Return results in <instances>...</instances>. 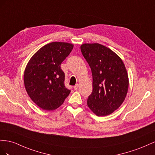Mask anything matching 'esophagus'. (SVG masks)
<instances>
[{
    "label": "esophagus",
    "instance_id": "34e87169",
    "mask_svg": "<svg viewBox=\"0 0 155 155\" xmlns=\"http://www.w3.org/2000/svg\"><path fill=\"white\" fill-rule=\"evenodd\" d=\"M78 84H76V85L74 86V90H77L78 89Z\"/></svg>",
    "mask_w": 155,
    "mask_h": 155
}]
</instances>
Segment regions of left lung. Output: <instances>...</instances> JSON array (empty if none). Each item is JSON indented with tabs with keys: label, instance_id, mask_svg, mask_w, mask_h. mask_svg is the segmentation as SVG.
Segmentation results:
<instances>
[{
	"label": "left lung",
	"instance_id": "8db88e82",
	"mask_svg": "<svg viewBox=\"0 0 155 155\" xmlns=\"http://www.w3.org/2000/svg\"><path fill=\"white\" fill-rule=\"evenodd\" d=\"M81 49L93 77L88 107L97 116H107L120 107L125 99L129 87L125 66L116 53L101 44L85 43Z\"/></svg>",
	"mask_w": 155,
	"mask_h": 155
}]
</instances>
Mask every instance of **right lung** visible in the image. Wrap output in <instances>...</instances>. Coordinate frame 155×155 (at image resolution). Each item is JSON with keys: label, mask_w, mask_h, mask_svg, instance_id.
Instances as JSON below:
<instances>
[{"label": "right lung", "mask_w": 155, "mask_h": 155, "mask_svg": "<svg viewBox=\"0 0 155 155\" xmlns=\"http://www.w3.org/2000/svg\"><path fill=\"white\" fill-rule=\"evenodd\" d=\"M73 48V44L52 42L31 58L24 73L27 94L39 107L53 110L63 104L71 90L65 86V74L60 65Z\"/></svg>", "instance_id": "1"}]
</instances>
